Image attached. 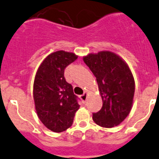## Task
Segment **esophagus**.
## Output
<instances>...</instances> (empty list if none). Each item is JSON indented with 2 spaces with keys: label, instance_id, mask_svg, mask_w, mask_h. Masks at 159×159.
Wrapping results in <instances>:
<instances>
[{
  "label": "esophagus",
  "instance_id": "34e87169",
  "mask_svg": "<svg viewBox=\"0 0 159 159\" xmlns=\"http://www.w3.org/2000/svg\"><path fill=\"white\" fill-rule=\"evenodd\" d=\"M80 98H81V99H82V101L85 102L86 101V99H87V93H86V92H85L83 94H82V95L80 96Z\"/></svg>",
  "mask_w": 159,
  "mask_h": 159
}]
</instances>
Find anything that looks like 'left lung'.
I'll use <instances>...</instances> for the list:
<instances>
[{"label": "left lung", "mask_w": 159, "mask_h": 159, "mask_svg": "<svg viewBox=\"0 0 159 159\" xmlns=\"http://www.w3.org/2000/svg\"><path fill=\"white\" fill-rule=\"evenodd\" d=\"M83 61L95 76L102 100L93 120L103 128L117 126L129 116L135 92L134 77L128 64L116 53L102 51L90 53Z\"/></svg>", "instance_id": "obj_1"}]
</instances>
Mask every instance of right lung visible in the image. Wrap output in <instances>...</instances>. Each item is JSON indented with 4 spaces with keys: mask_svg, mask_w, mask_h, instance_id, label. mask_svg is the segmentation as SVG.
<instances>
[{
    "mask_svg": "<svg viewBox=\"0 0 159 159\" xmlns=\"http://www.w3.org/2000/svg\"><path fill=\"white\" fill-rule=\"evenodd\" d=\"M77 59L75 53L65 51L51 53L34 77L33 97L37 116L45 127L55 133L71 127L80 107L73 86L64 77L65 68Z\"/></svg>",
    "mask_w": 159,
    "mask_h": 159,
    "instance_id": "obj_1",
    "label": "right lung"
}]
</instances>
